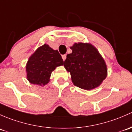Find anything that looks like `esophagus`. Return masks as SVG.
I'll return each instance as SVG.
<instances>
[{"label":"esophagus","mask_w":132,"mask_h":132,"mask_svg":"<svg viewBox=\"0 0 132 132\" xmlns=\"http://www.w3.org/2000/svg\"><path fill=\"white\" fill-rule=\"evenodd\" d=\"M66 57H67V55H62V58H63V61L65 60Z\"/></svg>","instance_id":"1"}]
</instances>
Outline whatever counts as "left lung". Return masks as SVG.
Instances as JSON below:
<instances>
[{"instance_id": "left-lung-1", "label": "left lung", "mask_w": 132, "mask_h": 132, "mask_svg": "<svg viewBox=\"0 0 132 132\" xmlns=\"http://www.w3.org/2000/svg\"><path fill=\"white\" fill-rule=\"evenodd\" d=\"M72 52L67 55L64 67L70 73L73 84L91 90L97 88L107 77L105 60L97 49L89 43H74L70 47Z\"/></svg>"}]
</instances>
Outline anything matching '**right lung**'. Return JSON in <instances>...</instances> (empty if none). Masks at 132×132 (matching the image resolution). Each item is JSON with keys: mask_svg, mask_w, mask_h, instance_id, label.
<instances>
[{"mask_svg": "<svg viewBox=\"0 0 132 132\" xmlns=\"http://www.w3.org/2000/svg\"><path fill=\"white\" fill-rule=\"evenodd\" d=\"M63 65V60L58 50L44 44L28 58L26 65L27 79L30 83L43 86L50 82L51 72Z\"/></svg>", "mask_w": 132, "mask_h": 132, "instance_id": "add662e5", "label": "right lung"}]
</instances>
